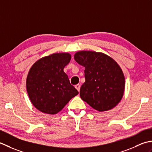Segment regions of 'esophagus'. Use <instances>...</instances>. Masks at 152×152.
Segmentation results:
<instances>
[{"label": "esophagus", "mask_w": 152, "mask_h": 152, "mask_svg": "<svg viewBox=\"0 0 152 152\" xmlns=\"http://www.w3.org/2000/svg\"><path fill=\"white\" fill-rule=\"evenodd\" d=\"M75 88L77 90V91H78L79 92V91H80V85H79V84L76 85L75 86Z\"/></svg>", "instance_id": "1"}]
</instances>
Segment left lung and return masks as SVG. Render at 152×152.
<instances>
[{"instance_id": "8db88e82", "label": "left lung", "mask_w": 152, "mask_h": 152, "mask_svg": "<svg viewBox=\"0 0 152 152\" xmlns=\"http://www.w3.org/2000/svg\"><path fill=\"white\" fill-rule=\"evenodd\" d=\"M75 60L85 67V82L80 88V96L94 110L107 111L121 100L125 77L115 60L100 52L80 51Z\"/></svg>"}]
</instances>
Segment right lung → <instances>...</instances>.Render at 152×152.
Masks as SVG:
<instances>
[{
  "mask_svg": "<svg viewBox=\"0 0 152 152\" xmlns=\"http://www.w3.org/2000/svg\"><path fill=\"white\" fill-rule=\"evenodd\" d=\"M71 58L68 53H56L33 65L27 77L26 87L30 100L37 110L56 114L79 94L64 72Z\"/></svg>",
  "mask_w": 152,
  "mask_h": 152,
  "instance_id": "add662e5",
  "label": "right lung"
}]
</instances>
